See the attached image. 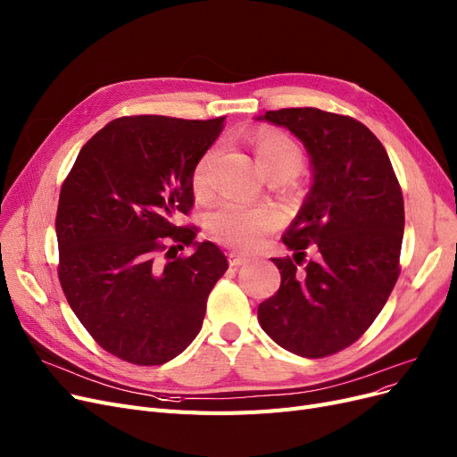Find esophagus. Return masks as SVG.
<instances>
[{"label":"esophagus","instance_id":"1","mask_svg":"<svg viewBox=\"0 0 457 457\" xmlns=\"http://www.w3.org/2000/svg\"><path fill=\"white\" fill-rule=\"evenodd\" d=\"M229 258V265L231 267H241V265H246L248 263V258L241 256V254H235V252H231V254L228 256Z\"/></svg>","mask_w":457,"mask_h":457}]
</instances>
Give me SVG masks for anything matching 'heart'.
<instances>
[{
  "label": "heart",
  "mask_w": 457,
  "mask_h": 457,
  "mask_svg": "<svg viewBox=\"0 0 457 457\" xmlns=\"http://www.w3.org/2000/svg\"><path fill=\"white\" fill-rule=\"evenodd\" d=\"M256 158L263 171L271 179H288L299 171L303 152L299 145L282 131L262 129L254 141ZM211 160L212 152L203 154L192 173L195 194L211 192ZM280 226V214L269 205H246L237 199H226L211 212L209 231L216 241L237 250L256 248L265 235Z\"/></svg>",
  "instance_id": "obj_1"
}]
</instances>
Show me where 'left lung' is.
Here are the masks:
<instances>
[{"instance_id":"1","label":"left lung","mask_w":457,"mask_h":457,"mask_svg":"<svg viewBox=\"0 0 457 457\" xmlns=\"http://www.w3.org/2000/svg\"><path fill=\"white\" fill-rule=\"evenodd\" d=\"M311 154L314 184L273 258L278 292L260 303L271 339L301 358H326L375 322L401 273L404 203L387 152L356 118L314 107L267 111ZM311 249L315 258L301 268Z\"/></svg>"}]
</instances>
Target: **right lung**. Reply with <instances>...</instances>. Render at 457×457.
<instances>
[{"mask_svg": "<svg viewBox=\"0 0 457 457\" xmlns=\"http://www.w3.org/2000/svg\"><path fill=\"white\" fill-rule=\"evenodd\" d=\"M226 116H122L84 145L56 212L58 278L92 339L133 365L177 358L203 326L207 297L228 271L195 226L192 173ZM184 245L192 255L178 256Z\"/></svg>", "mask_w": 457, "mask_h": 457, "instance_id": "right-lung-1", "label": "right lung"}]
</instances>
